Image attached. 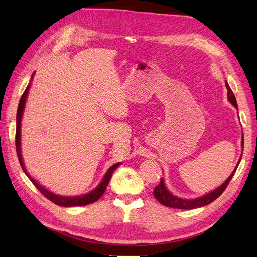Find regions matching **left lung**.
<instances>
[{"label":"left lung","instance_id":"obj_1","mask_svg":"<svg viewBox=\"0 0 257 257\" xmlns=\"http://www.w3.org/2000/svg\"><path fill=\"white\" fill-rule=\"evenodd\" d=\"M225 86H226V89H228V99H229V101L237 109L236 99H235L233 92H232V89L230 88L228 83H225ZM243 145H244V139L242 138V147H243ZM240 161H241V159H240ZM240 161H238V163H240ZM238 163L235 166L234 171L232 172L231 175L228 177V180H226L221 185V186L218 187L217 189L212 190V192H210V193L206 194L205 196L199 197V198L182 199V198H180V197L174 196L169 192L168 188L165 187L163 178H161L159 185L156 188H154L153 195L157 198V200L159 202H161L162 205H164L166 207H171V208H176V209H196V208H200V207H204L206 205H209L210 202H212L213 200H216L218 197L224 192V189L226 188V186H228V184L230 183L231 178L233 177V175H234V173H235L237 166H238Z\"/></svg>","mask_w":257,"mask_h":257}]
</instances>
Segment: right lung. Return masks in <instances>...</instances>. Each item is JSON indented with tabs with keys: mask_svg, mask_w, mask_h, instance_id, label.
I'll use <instances>...</instances> for the list:
<instances>
[{
	"mask_svg": "<svg viewBox=\"0 0 257 257\" xmlns=\"http://www.w3.org/2000/svg\"><path fill=\"white\" fill-rule=\"evenodd\" d=\"M34 74L32 75V79H33ZM31 87V84H28V86L26 87L25 92L23 93L21 100H20V104H19V108H17V114H16V134H15V146H16V153H17V157H19V161H20V164L22 166L23 171L25 172V174L28 176L29 180L32 181V183L35 185L36 188L39 189V192L43 194L47 199H49L50 201H52L53 204H56L58 206H61V207H74V206H86L89 204H93L96 200H98L101 195L105 193L107 185H108L110 178H111V174L114 173V171L118 168L119 165L121 163H116L110 168L108 169V171L106 172L105 176L103 177V181L99 183L98 186L93 189L92 192H89L88 194L85 195H81V196H72V197H65V196H60V195H56L49 190L46 189L45 187L41 186L40 184H38V182L34 180V178L28 174L27 171L25 170V166H24L23 163V157H22V153H21V121H22V116H23V111L24 108H25V103H26V98H27V95H28V89Z\"/></svg>",
	"mask_w": 257,
	"mask_h": 257,
	"instance_id": "1",
	"label": "right lung"
}]
</instances>
